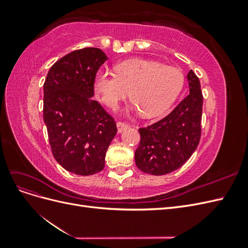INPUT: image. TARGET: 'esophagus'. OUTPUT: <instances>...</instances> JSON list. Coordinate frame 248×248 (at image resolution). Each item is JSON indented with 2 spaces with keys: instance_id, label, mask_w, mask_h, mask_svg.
<instances>
[{
  "instance_id": "1",
  "label": "esophagus",
  "mask_w": 248,
  "mask_h": 248,
  "mask_svg": "<svg viewBox=\"0 0 248 248\" xmlns=\"http://www.w3.org/2000/svg\"><path fill=\"white\" fill-rule=\"evenodd\" d=\"M127 127H128V125H127L126 123H124V122H118L117 123V128H118V132L119 133L123 132V130L126 129Z\"/></svg>"
}]
</instances>
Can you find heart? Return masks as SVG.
I'll return each instance as SVG.
<instances>
[{"mask_svg":"<svg viewBox=\"0 0 248 248\" xmlns=\"http://www.w3.org/2000/svg\"><path fill=\"white\" fill-rule=\"evenodd\" d=\"M184 86V76L175 67L146 60H131L117 66L116 74L98 72L95 91L108 108H115L130 91L132 108L155 117L170 108Z\"/></svg>","mask_w":248,"mask_h":248,"instance_id":"b5f03b06","label":"heart"}]
</instances>
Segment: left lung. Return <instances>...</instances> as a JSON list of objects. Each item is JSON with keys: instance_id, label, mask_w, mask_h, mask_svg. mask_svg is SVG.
Returning <instances> with one entry per match:
<instances>
[{"instance_id": "1", "label": "left lung", "mask_w": 248, "mask_h": 248, "mask_svg": "<svg viewBox=\"0 0 248 248\" xmlns=\"http://www.w3.org/2000/svg\"><path fill=\"white\" fill-rule=\"evenodd\" d=\"M189 94L170 114L146 128H140L136 150L137 167L150 175L161 176L181 168L200 142L202 94L200 79L192 70L187 74Z\"/></svg>"}]
</instances>
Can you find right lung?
Wrapping results in <instances>:
<instances>
[{"label":"right lung","mask_w":248,"mask_h":248,"mask_svg":"<svg viewBox=\"0 0 248 248\" xmlns=\"http://www.w3.org/2000/svg\"><path fill=\"white\" fill-rule=\"evenodd\" d=\"M107 60L96 47L71 51L50 67L43 85V120L52 155L80 176L103 170L117 133L114 118L92 98L96 73Z\"/></svg>","instance_id":"right-lung-1"}]
</instances>
